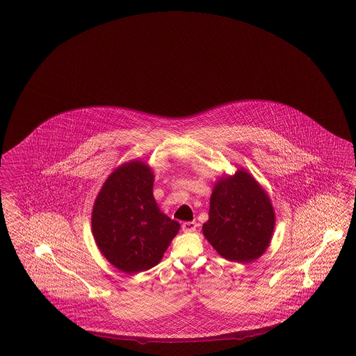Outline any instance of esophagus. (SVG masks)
Instances as JSON below:
<instances>
[{
  "label": "esophagus",
  "instance_id": "esophagus-1",
  "mask_svg": "<svg viewBox=\"0 0 356 356\" xmlns=\"http://www.w3.org/2000/svg\"><path fill=\"white\" fill-rule=\"evenodd\" d=\"M184 232H193L197 228V223L195 222H184L181 225Z\"/></svg>",
  "mask_w": 356,
  "mask_h": 356
}]
</instances>
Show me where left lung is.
<instances>
[{
    "label": "left lung",
    "mask_w": 356,
    "mask_h": 356,
    "mask_svg": "<svg viewBox=\"0 0 356 356\" xmlns=\"http://www.w3.org/2000/svg\"><path fill=\"white\" fill-rule=\"evenodd\" d=\"M274 227L269 194L245 168L219 177L210 197L209 220L202 226L219 256L240 264L259 259L269 247Z\"/></svg>",
    "instance_id": "left-lung-1"
}]
</instances>
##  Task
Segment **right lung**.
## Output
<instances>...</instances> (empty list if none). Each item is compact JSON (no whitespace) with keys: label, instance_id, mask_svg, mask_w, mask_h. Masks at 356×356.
Returning a JSON list of instances; mask_svg holds the SVG:
<instances>
[{"label":"right lung","instance_id":"obj_1","mask_svg":"<svg viewBox=\"0 0 356 356\" xmlns=\"http://www.w3.org/2000/svg\"><path fill=\"white\" fill-rule=\"evenodd\" d=\"M154 172L140 159L122 163L99 191L91 214L92 236L111 265L127 274L154 268L180 225L161 211Z\"/></svg>","mask_w":356,"mask_h":356}]
</instances>
